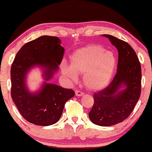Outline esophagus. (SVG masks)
Wrapping results in <instances>:
<instances>
[{
  "instance_id": "esophagus-1",
  "label": "esophagus",
  "mask_w": 152,
  "mask_h": 152,
  "mask_svg": "<svg viewBox=\"0 0 152 152\" xmlns=\"http://www.w3.org/2000/svg\"><path fill=\"white\" fill-rule=\"evenodd\" d=\"M84 95V93L82 92V91L80 90H77L75 91V95L76 96H82Z\"/></svg>"
}]
</instances>
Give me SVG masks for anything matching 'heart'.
Returning a JSON list of instances; mask_svg holds the SVG:
<instances>
[{
	"mask_svg": "<svg viewBox=\"0 0 152 152\" xmlns=\"http://www.w3.org/2000/svg\"><path fill=\"white\" fill-rule=\"evenodd\" d=\"M117 65L113 52L100 45H88L72 55L70 66L62 64L63 75L70 81L77 79V72L84 74V84L93 90L102 88L111 80Z\"/></svg>",
	"mask_w": 152,
	"mask_h": 152,
	"instance_id": "heart-1",
	"label": "heart"
}]
</instances>
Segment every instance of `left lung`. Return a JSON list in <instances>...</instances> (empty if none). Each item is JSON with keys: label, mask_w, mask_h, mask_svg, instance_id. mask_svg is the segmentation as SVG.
Here are the masks:
<instances>
[{"label": "left lung", "mask_w": 152, "mask_h": 152, "mask_svg": "<svg viewBox=\"0 0 152 152\" xmlns=\"http://www.w3.org/2000/svg\"><path fill=\"white\" fill-rule=\"evenodd\" d=\"M103 36L118 49L117 73L109 86L93 94L88 116L97 125L108 126L120 123L132 113L140 96L142 74L136 52L128 43L109 34ZM122 86L126 88L120 91Z\"/></svg>", "instance_id": "8db88e82"}]
</instances>
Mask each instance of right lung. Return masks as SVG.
<instances>
[{
    "instance_id": "1",
    "label": "right lung",
    "mask_w": 152,
    "mask_h": 152,
    "mask_svg": "<svg viewBox=\"0 0 152 152\" xmlns=\"http://www.w3.org/2000/svg\"><path fill=\"white\" fill-rule=\"evenodd\" d=\"M57 37L41 36L23 45L11 67V96L21 115L36 125L49 126L61 118L64 105L75 95L72 89L45 83L39 93H31L26 85L30 68L42 66L45 80L57 71L65 49Z\"/></svg>"
}]
</instances>
